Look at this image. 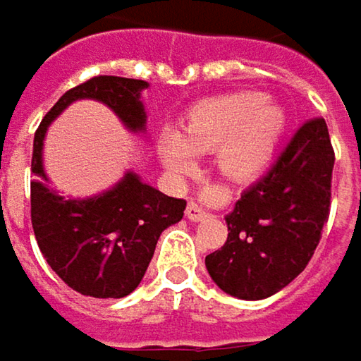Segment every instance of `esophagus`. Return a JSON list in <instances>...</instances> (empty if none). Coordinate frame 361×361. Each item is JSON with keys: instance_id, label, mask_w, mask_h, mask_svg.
Masks as SVG:
<instances>
[{"instance_id": "1", "label": "esophagus", "mask_w": 361, "mask_h": 361, "mask_svg": "<svg viewBox=\"0 0 361 361\" xmlns=\"http://www.w3.org/2000/svg\"><path fill=\"white\" fill-rule=\"evenodd\" d=\"M212 214L205 209V205L200 202H189V205H187V218L189 220H193V222H202V220H205V218H209Z\"/></svg>"}]
</instances>
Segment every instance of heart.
I'll return each mask as SVG.
<instances>
[{
	"label": "heart",
	"mask_w": 361,
	"mask_h": 361,
	"mask_svg": "<svg viewBox=\"0 0 361 361\" xmlns=\"http://www.w3.org/2000/svg\"><path fill=\"white\" fill-rule=\"evenodd\" d=\"M289 114L259 91H243L195 104L183 120V133L166 128L158 141L164 166L176 174L195 168L197 152H214L218 168L231 178L262 172L279 149Z\"/></svg>",
	"instance_id": "heart-1"
}]
</instances>
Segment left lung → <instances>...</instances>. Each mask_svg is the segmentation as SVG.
<instances>
[{
  "label": "left lung",
  "mask_w": 361,
  "mask_h": 361,
  "mask_svg": "<svg viewBox=\"0 0 361 361\" xmlns=\"http://www.w3.org/2000/svg\"><path fill=\"white\" fill-rule=\"evenodd\" d=\"M335 152L324 118L305 122L264 178L224 216L226 243L205 255L224 293L257 301L297 279L329 220Z\"/></svg>",
  "instance_id": "obj_1"
}]
</instances>
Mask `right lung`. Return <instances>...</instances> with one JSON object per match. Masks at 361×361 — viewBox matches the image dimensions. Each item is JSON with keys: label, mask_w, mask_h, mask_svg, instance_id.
Listing matches in <instances>:
<instances>
[{"label": "right lung", "mask_w": 361, "mask_h": 361, "mask_svg": "<svg viewBox=\"0 0 361 361\" xmlns=\"http://www.w3.org/2000/svg\"><path fill=\"white\" fill-rule=\"evenodd\" d=\"M137 78L95 76L66 91L41 120L32 141L30 220L39 249L70 289L97 299L133 293L158 245L159 235L180 222L185 200L168 197L133 170L93 197H64L49 187L43 166V141L49 124L78 99L106 104L135 135L147 130Z\"/></svg>", "instance_id": "1"}]
</instances>
